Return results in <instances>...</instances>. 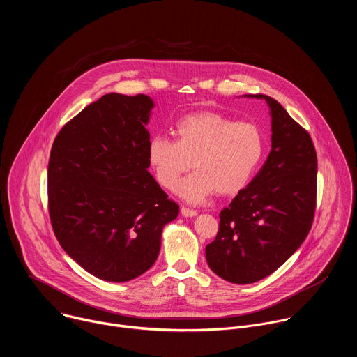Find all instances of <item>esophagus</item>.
<instances>
[{"instance_id":"34e87169","label":"esophagus","mask_w":357,"mask_h":357,"mask_svg":"<svg viewBox=\"0 0 357 357\" xmlns=\"http://www.w3.org/2000/svg\"><path fill=\"white\" fill-rule=\"evenodd\" d=\"M181 213H182V216L183 218H195L196 215H197V212L196 211H193V209H189V208H181Z\"/></svg>"}]
</instances>
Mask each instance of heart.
<instances>
[{
    "mask_svg": "<svg viewBox=\"0 0 357 357\" xmlns=\"http://www.w3.org/2000/svg\"><path fill=\"white\" fill-rule=\"evenodd\" d=\"M176 139L154 135L148 142V162L161 186L172 189L192 168L196 169L178 186L188 202H202L215 190L233 195L256 172L263 154L260 130L223 114L205 112L182 117L175 126Z\"/></svg>",
    "mask_w": 357,
    "mask_h": 357,
    "instance_id": "heart-1",
    "label": "heart"
}]
</instances>
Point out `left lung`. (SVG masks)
<instances>
[{
	"mask_svg": "<svg viewBox=\"0 0 357 357\" xmlns=\"http://www.w3.org/2000/svg\"><path fill=\"white\" fill-rule=\"evenodd\" d=\"M271 151L254 179L219 215L206 245L211 270L233 284H252L280 268L308 236L317 199V152L310 134L270 96Z\"/></svg>",
	"mask_w": 357,
	"mask_h": 357,
	"instance_id": "obj_1",
	"label": "left lung"
}]
</instances>
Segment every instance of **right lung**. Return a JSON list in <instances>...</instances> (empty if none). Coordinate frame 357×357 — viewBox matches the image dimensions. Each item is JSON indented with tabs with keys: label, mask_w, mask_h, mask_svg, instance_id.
Here are the masks:
<instances>
[{
	"label": "right lung",
	"mask_w": 357,
	"mask_h": 357,
	"mask_svg": "<svg viewBox=\"0 0 357 357\" xmlns=\"http://www.w3.org/2000/svg\"><path fill=\"white\" fill-rule=\"evenodd\" d=\"M154 100L109 93L58 134L47 167L49 215L68 256L91 275L131 281L158 259L179 206L148 171Z\"/></svg>",
	"instance_id": "right-lung-1"
}]
</instances>
